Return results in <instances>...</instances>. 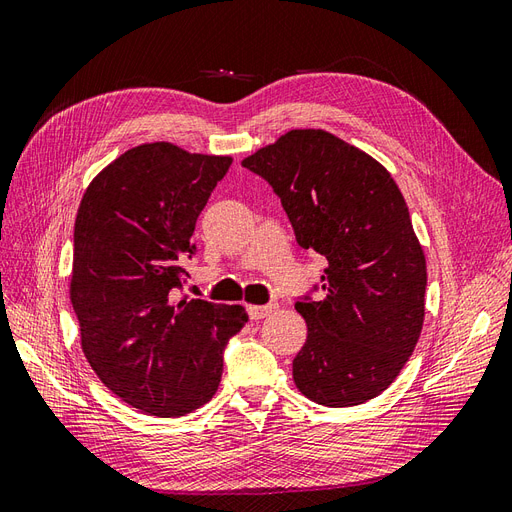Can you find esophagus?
<instances>
[{
	"label": "esophagus",
	"mask_w": 512,
	"mask_h": 512,
	"mask_svg": "<svg viewBox=\"0 0 512 512\" xmlns=\"http://www.w3.org/2000/svg\"><path fill=\"white\" fill-rule=\"evenodd\" d=\"M273 309H275L273 303L271 305H250L247 307V314H250L252 320H262V318H267Z\"/></svg>",
	"instance_id": "34e87169"
}]
</instances>
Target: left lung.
<instances>
[{"label":"left lung","mask_w":512,"mask_h":512,"mask_svg":"<svg viewBox=\"0 0 512 512\" xmlns=\"http://www.w3.org/2000/svg\"><path fill=\"white\" fill-rule=\"evenodd\" d=\"M265 179L303 250L327 258L297 301L307 339L297 389L320 406L378 397L404 369L425 318L427 267L406 200L382 164L324 130H290L241 162Z\"/></svg>","instance_id":"left-lung-1"}]
</instances>
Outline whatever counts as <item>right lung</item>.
<instances>
[{"label":"right lung","instance_id":"add662e5","mask_svg":"<svg viewBox=\"0 0 512 512\" xmlns=\"http://www.w3.org/2000/svg\"><path fill=\"white\" fill-rule=\"evenodd\" d=\"M228 156L170 143L128 149L91 181L74 224L70 299L81 346L119 399L183 416L215 395L224 348L247 322L241 305L177 297L181 260Z\"/></svg>","mask_w":512,"mask_h":512}]
</instances>
